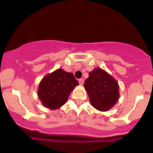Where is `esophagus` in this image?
<instances>
[{
	"label": "esophagus",
	"mask_w": 153,
	"mask_h": 153,
	"mask_svg": "<svg viewBox=\"0 0 153 153\" xmlns=\"http://www.w3.org/2000/svg\"><path fill=\"white\" fill-rule=\"evenodd\" d=\"M78 82H79V83H80V85H83V82H84V80H83V79L82 78H80V79H79V80H78Z\"/></svg>",
	"instance_id": "34e87169"
}]
</instances>
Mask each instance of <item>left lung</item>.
I'll list each match as a JSON object with an SVG mask.
<instances>
[{"instance_id":"8db88e82","label":"left lung","mask_w":153,"mask_h":153,"mask_svg":"<svg viewBox=\"0 0 153 153\" xmlns=\"http://www.w3.org/2000/svg\"><path fill=\"white\" fill-rule=\"evenodd\" d=\"M84 88L88 94L91 104L101 111L109 110L119 100L118 82L100 68L89 73Z\"/></svg>"}]
</instances>
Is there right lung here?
Instances as JSON below:
<instances>
[{
  "instance_id": "obj_1",
  "label": "right lung",
  "mask_w": 153,
  "mask_h": 153,
  "mask_svg": "<svg viewBox=\"0 0 153 153\" xmlns=\"http://www.w3.org/2000/svg\"><path fill=\"white\" fill-rule=\"evenodd\" d=\"M76 85L78 82L73 73L59 68L44 77L39 85L37 95L44 106L57 109L67 102Z\"/></svg>"
}]
</instances>
